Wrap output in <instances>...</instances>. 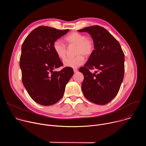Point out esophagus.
I'll use <instances>...</instances> for the list:
<instances>
[{"instance_id":"34e87169","label":"esophagus","mask_w":146,"mask_h":146,"mask_svg":"<svg viewBox=\"0 0 146 146\" xmlns=\"http://www.w3.org/2000/svg\"><path fill=\"white\" fill-rule=\"evenodd\" d=\"M73 72H74V73H76V72H78V70H77V69L74 68V69H73Z\"/></svg>"}]
</instances>
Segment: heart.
<instances>
[{
	"mask_svg": "<svg viewBox=\"0 0 146 146\" xmlns=\"http://www.w3.org/2000/svg\"><path fill=\"white\" fill-rule=\"evenodd\" d=\"M66 44L69 46H76L73 58H68L64 60V65L67 67L77 68L84 64V56L90 57L94 52L95 44L94 40L87 37L85 34L73 32L64 38ZM53 50L60 59H64L67 54L66 46L59 40L55 41L53 43Z\"/></svg>",
	"mask_w": 146,
	"mask_h": 146,
	"instance_id": "obj_1",
	"label": "heart"
}]
</instances>
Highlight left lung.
Here are the masks:
<instances>
[{"mask_svg": "<svg viewBox=\"0 0 146 146\" xmlns=\"http://www.w3.org/2000/svg\"><path fill=\"white\" fill-rule=\"evenodd\" d=\"M88 32L93 38L95 50L79 71L84 76L81 89L90 102L103 105L117 95L124 76V54L118 41L104 28L94 25L78 30ZM95 68L92 74L90 70Z\"/></svg>", "mask_w": 146, "mask_h": 146, "instance_id": "8db88e82", "label": "left lung"}]
</instances>
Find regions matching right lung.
Instances as JSON below:
<instances>
[{"mask_svg": "<svg viewBox=\"0 0 146 146\" xmlns=\"http://www.w3.org/2000/svg\"><path fill=\"white\" fill-rule=\"evenodd\" d=\"M68 31L40 26L29 34L22 45L19 66L23 83L31 98L41 105L50 106L58 102L73 75L70 67L53 71L63 66L53 50V43Z\"/></svg>", "mask_w": 146, "mask_h": 146, "instance_id": "right-lung-1", "label": "right lung"}]
</instances>
